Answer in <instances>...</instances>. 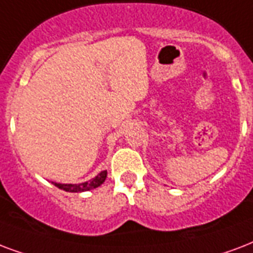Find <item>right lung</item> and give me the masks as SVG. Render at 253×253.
<instances>
[{"label":"right lung","mask_w":253,"mask_h":253,"mask_svg":"<svg viewBox=\"0 0 253 253\" xmlns=\"http://www.w3.org/2000/svg\"><path fill=\"white\" fill-rule=\"evenodd\" d=\"M106 178H107V171H102V172L96 175L95 178L90 179L88 182L80 183V184H62V183L55 182H53V184L58 188H61V190L67 191V192H84V191H90L92 188L99 187L102 183L105 182Z\"/></svg>","instance_id":"add662e5"}]
</instances>
